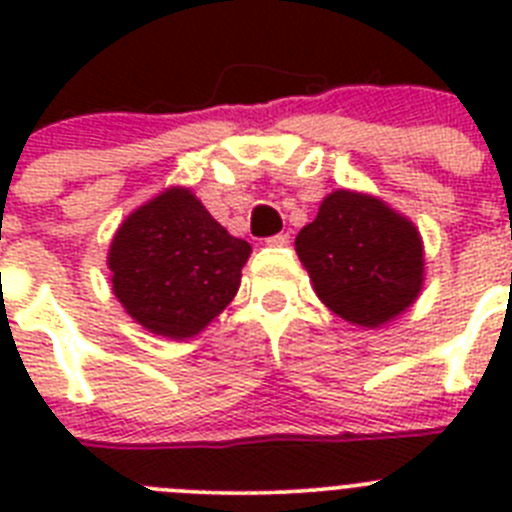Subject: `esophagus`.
Instances as JSON below:
<instances>
[{
    "instance_id": "34e87169",
    "label": "esophagus",
    "mask_w": 512,
    "mask_h": 512,
    "mask_svg": "<svg viewBox=\"0 0 512 512\" xmlns=\"http://www.w3.org/2000/svg\"><path fill=\"white\" fill-rule=\"evenodd\" d=\"M266 243H269V246H287V243H289V233L271 235V238H266Z\"/></svg>"
}]
</instances>
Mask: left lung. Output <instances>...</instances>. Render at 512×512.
Instances as JSON below:
<instances>
[{"label": "left lung", "instance_id": "8db88e82", "mask_svg": "<svg viewBox=\"0 0 512 512\" xmlns=\"http://www.w3.org/2000/svg\"><path fill=\"white\" fill-rule=\"evenodd\" d=\"M295 246L320 300L364 328L400 315L423 284L415 225L366 194H328Z\"/></svg>", "mask_w": 512, "mask_h": 512}]
</instances>
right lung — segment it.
I'll use <instances>...</instances> for the list:
<instances>
[{"label": "right lung", "instance_id": "right-lung-1", "mask_svg": "<svg viewBox=\"0 0 512 512\" xmlns=\"http://www.w3.org/2000/svg\"><path fill=\"white\" fill-rule=\"evenodd\" d=\"M248 253L189 189L174 187L120 225L110 248L112 289L143 328L189 338L233 300Z\"/></svg>", "mask_w": 512, "mask_h": 512}]
</instances>
